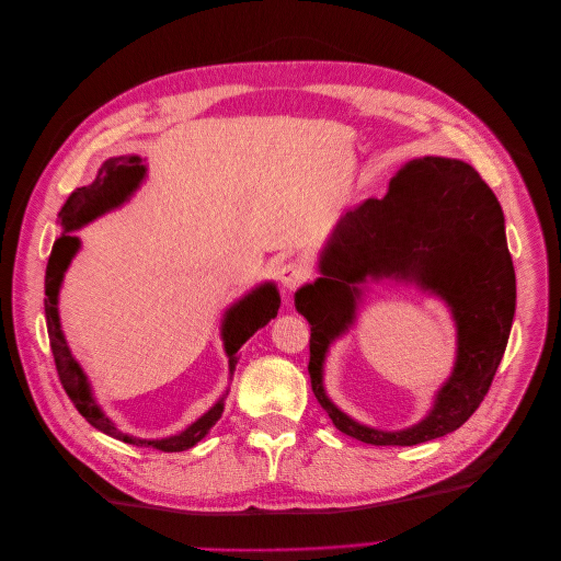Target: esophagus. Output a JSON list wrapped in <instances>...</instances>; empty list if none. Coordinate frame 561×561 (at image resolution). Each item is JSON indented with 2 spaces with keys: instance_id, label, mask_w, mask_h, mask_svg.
<instances>
[{
  "instance_id": "esophagus-1",
  "label": "esophagus",
  "mask_w": 561,
  "mask_h": 561,
  "mask_svg": "<svg viewBox=\"0 0 561 561\" xmlns=\"http://www.w3.org/2000/svg\"><path fill=\"white\" fill-rule=\"evenodd\" d=\"M278 278H280V283H283L287 289H295V287H299L301 283H306V280L310 278V270H308L306 264H301V262H297V260H291V262L280 264Z\"/></svg>"
}]
</instances>
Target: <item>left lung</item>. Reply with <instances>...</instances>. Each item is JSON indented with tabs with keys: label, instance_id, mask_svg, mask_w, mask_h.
Instances as JSON below:
<instances>
[{
	"label": "left lung",
	"instance_id": "left-lung-1",
	"mask_svg": "<svg viewBox=\"0 0 561 561\" xmlns=\"http://www.w3.org/2000/svg\"><path fill=\"white\" fill-rule=\"evenodd\" d=\"M319 270L324 276L301 287L295 306L310 324L312 390L337 430L369 445H417L459 430L493 383L516 310L514 262L491 186L459 159H413L390 180L383 198H369L340 219ZM365 275L417 279L458 317L456 371L435 411L404 433L369 431L323 394L325 350L353 321L357 283Z\"/></svg>",
	"mask_w": 561,
	"mask_h": 561
}]
</instances>
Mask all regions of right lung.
<instances>
[{
    "instance_id": "add662e5",
    "label": "right lung",
    "mask_w": 561,
    "mask_h": 561,
    "mask_svg": "<svg viewBox=\"0 0 561 561\" xmlns=\"http://www.w3.org/2000/svg\"><path fill=\"white\" fill-rule=\"evenodd\" d=\"M146 175V167L141 164L139 157H114L106 159L102 169L98 171V178L89 186H79L70 194L66 205L61 207L59 217L64 226V234L57 239L55 247H51L49 260H47V270H45V319H47V335H49V350L51 356H55L57 365V375L59 381L70 397V402L75 409L91 422L95 430H100L106 436H114L123 443L137 445V447H152L159 451H182L194 447L211 426L217 424V420L224 413V402L211 407L203 417H198L190 430H184L178 436L162 438V440H141V438H131L121 434L116 426L112 424L110 417H104L98 404L93 402L89 383L82 367L77 365V360L70 356V350L66 344V337L61 333L59 324V310H57V297H59V287L64 280V272L68 270V264L72 255L79 249V239L72 237L68 230L82 228L84 224L93 221L95 217L110 211L112 207H118L127 196L137 190L139 182ZM280 297L274 285H262L257 287L253 295L232 306L226 314L224 322V342H226V354L230 363V371L234 369L239 360V346H242L260 327H264L270 319L278 314Z\"/></svg>"
}]
</instances>
